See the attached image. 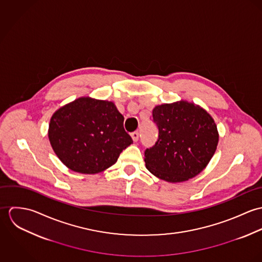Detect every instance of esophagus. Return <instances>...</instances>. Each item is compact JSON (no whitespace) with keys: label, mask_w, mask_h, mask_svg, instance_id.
I'll use <instances>...</instances> for the list:
<instances>
[{"label":"esophagus","mask_w":262,"mask_h":262,"mask_svg":"<svg viewBox=\"0 0 262 262\" xmlns=\"http://www.w3.org/2000/svg\"><path fill=\"white\" fill-rule=\"evenodd\" d=\"M131 137H132V139H133V141H138V139H139V133L138 132H133V133H131Z\"/></svg>","instance_id":"obj_1"}]
</instances>
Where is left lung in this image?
Wrapping results in <instances>:
<instances>
[{"label":"left lung","mask_w":262,"mask_h":262,"mask_svg":"<svg viewBox=\"0 0 262 262\" xmlns=\"http://www.w3.org/2000/svg\"><path fill=\"white\" fill-rule=\"evenodd\" d=\"M158 129L155 144L144 151L146 168L168 183L199 174L217 149L219 134L214 119L198 105L180 101L152 111Z\"/></svg>","instance_id":"left-lung-1"}]
</instances>
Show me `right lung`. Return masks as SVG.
Instances as JSON below:
<instances>
[{"instance_id":"obj_1","label":"right lung","mask_w":262,"mask_h":262,"mask_svg":"<svg viewBox=\"0 0 262 262\" xmlns=\"http://www.w3.org/2000/svg\"><path fill=\"white\" fill-rule=\"evenodd\" d=\"M123 123L124 117L113 102L82 97L52 115L48 138L66 166L94 174L112 166L133 143Z\"/></svg>"}]
</instances>
